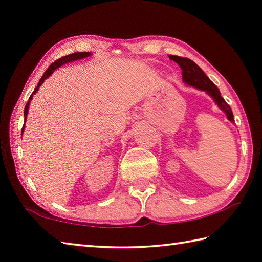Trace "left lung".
I'll use <instances>...</instances> for the list:
<instances>
[{"label": "left lung", "mask_w": 262, "mask_h": 262, "mask_svg": "<svg viewBox=\"0 0 262 262\" xmlns=\"http://www.w3.org/2000/svg\"><path fill=\"white\" fill-rule=\"evenodd\" d=\"M170 60H173L174 62L179 64V67L183 70V81L187 85L194 86L199 89V90L206 91L209 95L216 105L227 114V117L230 121H233V114L231 107L228 105L227 101L224 100L223 97L221 96V92L214 83H212L207 75L203 73V70L195 63L194 61L187 57H181L176 55H168Z\"/></svg>", "instance_id": "obj_1"}]
</instances>
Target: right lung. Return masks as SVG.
I'll return each instance as SVG.
<instances>
[{"label":"right lung","mask_w":262,"mask_h":262,"mask_svg":"<svg viewBox=\"0 0 262 262\" xmlns=\"http://www.w3.org/2000/svg\"><path fill=\"white\" fill-rule=\"evenodd\" d=\"M90 55H91V53H90V52H77V53H73V54H69V55L62 56L61 59H59V60H56V61L53 62V63L50 66V67H48V69H47L46 72H45V74L42 75V77L40 78V81H39L37 88L34 89V91L32 92V95L30 96L29 101H28V103H26L25 110H24V118H25V120H26V115H28V111H29L30 101H31V99H32L33 95L35 94V92L38 91L39 86H40L41 84H42L43 82H45V79L50 77L51 75L53 74V72H54V70H55V69H57L59 67H61V66H63V64H66V63H68V62H74V61H77V60L84 59V57H88V56H90ZM23 130H24V126H23V129H21V132H23Z\"/></svg>","instance_id":"1"}]
</instances>
